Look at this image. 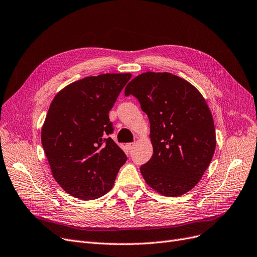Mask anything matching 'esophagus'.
<instances>
[{
	"instance_id": "esophagus-1",
	"label": "esophagus",
	"mask_w": 257,
	"mask_h": 257,
	"mask_svg": "<svg viewBox=\"0 0 257 257\" xmlns=\"http://www.w3.org/2000/svg\"><path fill=\"white\" fill-rule=\"evenodd\" d=\"M137 145V143L136 142H132V143H129V144H127V148L129 149V150H132L135 148V146Z\"/></svg>"
}]
</instances>
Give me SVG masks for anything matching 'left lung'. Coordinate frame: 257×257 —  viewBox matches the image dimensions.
I'll return each mask as SVG.
<instances>
[{
    "instance_id": "obj_1",
    "label": "left lung",
    "mask_w": 257,
    "mask_h": 257,
    "mask_svg": "<svg viewBox=\"0 0 257 257\" xmlns=\"http://www.w3.org/2000/svg\"><path fill=\"white\" fill-rule=\"evenodd\" d=\"M134 95L149 118L154 154L140 170L160 194L178 197L199 182L216 147L212 113L194 85L172 73L146 72L132 79Z\"/></svg>"
}]
</instances>
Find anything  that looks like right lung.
<instances>
[{"mask_svg":"<svg viewBox=\"0 0 257 257\" xmlns=\"http://www.w3.org/2000/svg\"><path fill=\"white\" fill-rule=\"evenodd\" d=\"M131 74H101L65 87L53 99L41 142L53 176L64 191L82 200L112 188L127 156L109 136V111Z\"/></svg>","mask_w":257,"mask_h":257,"instance_id":"right-lung-1","label":"right lung"}]
</instances>
